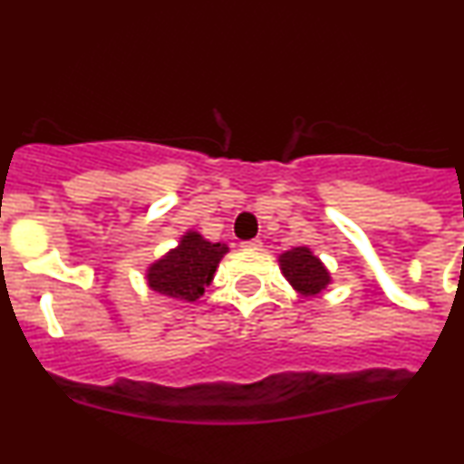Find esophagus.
I'll return each mask as SVG.
<instances>
[{
  "mask_svg": "<svg viewBox=\"0 0 464 464\" xmlns=\"http://www.w3.org/2000/svg\"><path fill=\"white\" fill-rule=\"evenodd\" d=\"M242 248L259 250V248H262V239H248V242H242Z\"/></svg>",
  "mask_w": 464,
  "mask_h": 464,
  "instance_id": "esophagus-1",
  "label": "esophagus"
}]
</instances>
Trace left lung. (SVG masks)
<instances>
[{
    "label": "left lung",
    "instance_id": "8db88e82",
    "mask_svg": "<svg viewBox=\"0 0 464 464\" xmlns=\"http://www.w3.org/2000/svg\"><path fill=\"white\" fill-rule=\"evenodd\" d=\"M279 268L287 284L301 296H318L332 284V275L307 246H296L279 255Z\"/></svg>",
    "mask_w": 464,
    "mask_h": 464
}]
</instances>
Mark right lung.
<instances>
[{
	"mask_svg": "<svg viewBox=\"0 0 464 464\" xmlns=\"http://www.w3.org/2000/svg\"><path fill=\"white\" fill-rule=\"evenodd\" d=\"M227 253V244H214L198 231H188L179 246L148 266L146 284L165 299L191 303L205 295V287L214 281L218 264Z\"/></svg>",
	"mask_w": 464,
	"mask_h": 464,
	"instance_id": "1",
	"label": "right lung"
}]
</instances>
